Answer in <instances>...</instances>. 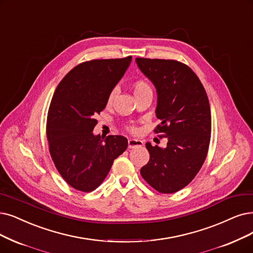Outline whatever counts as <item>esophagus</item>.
<instances>
[{
	"instance_id": "obj_1",
	"label": "esophagus",
	"mask_w": 253,
	"mask_h": 253,
	"mask_svg": "<svg viewBox=\"0 0 253 253\" xmlns=\"http://www.w3.org/2000/svg\"><path fill=\"white\" fill-rule=\"evenodd\" d=\"M127 145H128V148H135L138 146H142L143 141L139 140V139H128Z\"/></svg>"
}]
</instances>
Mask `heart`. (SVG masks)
<instances>
[{
  "instance_id": "b5f03b06",
  "label": "heart",
  "mask_w": 253,
  "mask_h": 253,
  "mask_svg": "<svg viewBox=\"0 0 253 253\" xmlns=\"http://www.w3.org/2000/svg\"><path fill=\"white\" fill-rule=\"evenodd\" d=\"M133 88H134V93H135V94L140 93V92H143V91H149V90H151V89H150V86H149L146 82H144V81H142V80L137 81V82L134 84ZM115 94H116L115 90H112V91L110 92V94L108 95V98H107V105H111V104H112L113 99H114V97H115ZM130 129L134 130L133 127H130Z\"/></svg>"
}]
</instances>
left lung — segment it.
<instances>
[{
  "instance_id": "8db88e82",
  "label": "left lung",
  "mask_w": 253,
  "mask_h": 253,
  "mask_svg": "<svg viewBox=\"0 0 253 253\" xmlns=\"http://www.w3.org/2000/svg\"><path fill=\"white\" fill-rule=\"evenodd\" d=\"M156 87L157 133H165V148L146 143L148 163L140 173L160 193H174L198 173L211 139V109L206 90L189 66L175 60L136 58Z\"/></svg>"
}]
</instances>
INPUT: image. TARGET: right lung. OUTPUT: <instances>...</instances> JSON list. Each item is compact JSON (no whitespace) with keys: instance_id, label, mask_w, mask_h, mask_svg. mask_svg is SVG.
I'll return each mask as SVG.
<instances>
[{"instance_id":"1","label":"right lung","mask_w":253,"mask_h":253,"mask_svg":"<svg viewBox=\"0 0 253 253\" xmlns=\"http://www.w3.org/2000/svg\"><path fill=\"white\" fill-rule=\"evenodd\" d=\"M132 57L91 60L81 63L63 78L50 102L46 137L49 154L59 173L76 190L97 188L113 162L127 147L123 136L103 139L94 135L95 116L128 68Z\"/></svg>"}]
</instances>
